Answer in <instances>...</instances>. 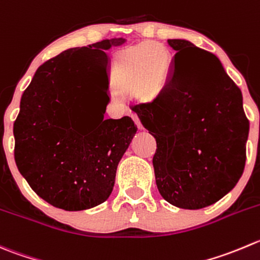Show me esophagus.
Masks as SVG:
<instances>
[{"mask_svg":"<svg viewBox=\"0 0 260 260\" xmlns=\"http://www.w3.org/2000/svg\"><path fill=\"white\" fill-rule=\"evenodd\" d=\"M132 119H133V120H135V123H136V124H137L138 129H143L142 124H141V120H140V118H138V117H137V115L132 114Z\"/></svg>","mask_w":260,"mask_h":260,"instance_id":"esophagus-1","label":"esophagus"}]
</instances>
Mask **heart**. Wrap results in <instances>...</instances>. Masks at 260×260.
Wrapping results in <instances>:
<instances>
[{"label":"heart","instance_id":"1","mask_svg":"<svg viewBox=\"0 0 260 260\" xmlns=\"http://www.w3.org/2000/svg\"><path fill=\"white\" fill-rule=\"evenodd\" d=\"M170 69V55L160 43H146L120 53L114 60L112 81L115 89L138 86L143 92L152 91L164 84ZM146 81H152L148 84Z\"/></svg>","mask_w":260,"mask_h":260}]
</instances>
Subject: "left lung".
<instances>
[{
    "label": "left lung",
    "instance_id": "left-lung-1",
    "mask_svg": "<svg viewBox=\"0 0 260 260\" xmlns=\"http://www.w3.org/2000/svg\"><path fill=\"white\" fill-rule=\"evenodd\" d=\"M171 75L151 103L135 105L143 127L156 138V185L165 201L184 210L213 205L241 178L249 120L243 95L212 53L184 39Z\"/></svg>",
    "mask_w": 260,
    "mask_h": 260
}]
</instances>
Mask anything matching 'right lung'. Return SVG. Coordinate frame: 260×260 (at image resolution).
Here are the masks:
<instances>
[{"label":"right lung","instance_id":"right-lung-1","mask_svg":"<svg viewBox=\"0 0 260 260\" xmlns=\"http://www.w3.org/2000/svg\"><path fill=\"white\" fill-rule=\"evenodd\" d=\"M113 38L71 48L37 70L14 123L15 161L32 190L66 211L96 207L109 198L118 164L137 132L129 117L104 119L84 113L86 92L109 89L105 50L124 44Z\"/></svg>","mask_w":260,"mask_h":260}]
</instances>
